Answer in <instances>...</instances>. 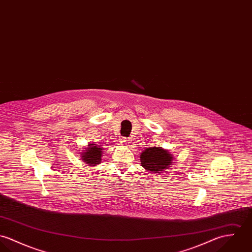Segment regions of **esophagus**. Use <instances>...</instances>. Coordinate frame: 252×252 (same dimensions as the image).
Segmentation results:
<instances>
[{"mask_svg":"<svg viewBox=\"0 0 252 252\" xmlns=\"http://www.w3.org/2000/svg\"><path fill=\"white\" fill-rule=\"evenodd\" d=\"M121 143L124 144V145H127L129 143V139L126 138V137H123V139H121Z\"/></svg>","mask_w":252,"mask_h":252,"instance_id":"esophagus-1","label":"esophagus"}]
</instances>
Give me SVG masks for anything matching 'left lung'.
I'll list each match as a JSON object with an SVG mask.
<instances>
[{
    "label": "left lung",
    "mask_w": 252,
    "mask_h": 252,
    "mask_svg": "<svg viewBox=\"0 0 252 252\" xmlns=\"http://www.w3.org/2000/svg\"><path fill=\"white\" fill-rule=\"evenodd\" d=\"M174 157L161 147L146 148L140 155L141 166L151 173H161L173 164Z\"/></svg>",
    "instance_id": "obj_1"
}]
</instances>
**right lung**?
<instances>
[{"label":"right lung","mask_w":252,"mask_h":252,"mask_svg":"<svg viewBox=\"0 0 252 252\" xmlns=\"http://www.w3.org/2000/svg\"><path fill=\"white\" fill-rule=\"evenodd\" d=\"M103 148L101 145H97L96 143H89L88 147L82 150L80 153L81 160L88 164V166H95L97 164L101 163V157L103 153Z\"/></svg>","instance_id":"add662e5"}]
</instances>
